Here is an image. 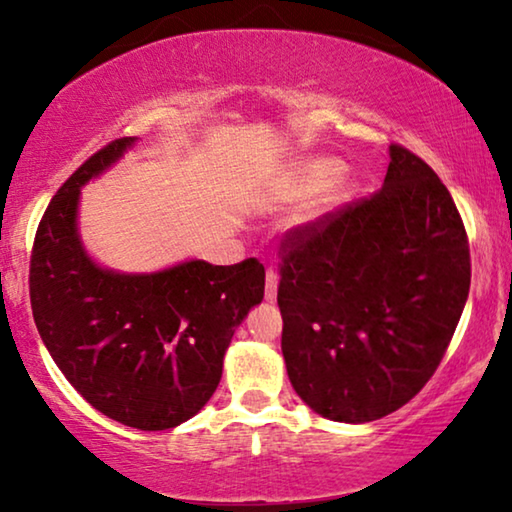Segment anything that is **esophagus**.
<instances>
[{
    "label": "esophagus",
    "instance_id": "obj_1",
    "mask_svg": "<svg viewBox=\"0 0 512 512\" xmlns=\"http://www.w3.org/2000/svg\"><path fill=\"white\" fill-rule=\"evenodd\" d=\"M277 284H279L277 272L270 268L265 272V300H268V303H272V300L277 298Z\"/></svg>",
    "mask_w": 512,
    "mask_h": 512
}]
</instances>
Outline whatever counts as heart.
<instances>
[{
	"label": "heart",
	"instance_id": "b5f03b06",
	"mask_svg": "<svg viewBox=\"0 0 512 512\" xmlns=\"http://www.w3.org/2000/svg\"><path fill=\"white\" fill-rule=\"evenodd\" d=\"M340 163L333 158H305L286 167V170L275 179L272 186V198L279 205H293V202H303L321 188H326L324 205H335L347 195V184L342 179L333 178L340 174Z\"/></svg>",
	"mask_w": 512,
	"mask_h": 512
}]
</instances>
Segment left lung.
Here are the masks:
<instances>
[{
  "instance_id": "8db88e82",
  "label": "left lung",
  "mask_w": 512,
  "mask_h": 512,
  "mask_svg": "<svg viewBox=\"0 0 512 512\" xmlns=\"http://www.w3.org/2000/svg\"><path fill=\"white\" fill-rule=\"evenodd\" d=\"M380 191L282 242L277 303L296 394L363 424L415 398L447 352L471 289L464 221L438 174L389 146Z\"/></svg>"
}]
</instances>
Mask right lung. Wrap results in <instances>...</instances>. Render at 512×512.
I'll return each mask as SVG.
<instances>
[{
  "mask_svg": "<svg viewBox=\"0 0 512 512\" xmlns=\"http://www.w3.org/2000/svg\"><path fill=\"white\" fill-rule=\"evenodd\" d=\"M135 142L114 139L55 193L34 237L30 300L53 361L95 410L165 431L198 415L219 387L235 328L263 300L265 268L256 258L186 261L151 275L97 265L76 228L81 186Z\"/></svg>",
  "mask_w": 512,
  "mask_h": 512,
  "instance_id": "add662e5",
  "label": "right lung"
}]
</instances>
